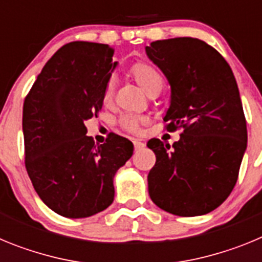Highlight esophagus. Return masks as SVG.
Listing matches in <instances>:
<instances>
[{
  "label": "esophagus",
  "instance_id": "1",
  "mask_svg": "<svg viewBox=\"0 0 262 262\" xmlns=\"http://www.w3.org/2000/svg\"><path fill=\"white\" fill-rule=\"evenodd\" d=\"M133 143H134V147H135L136 151H138V149H142V148H144V145H145L142 140H138V139H134Z\"/></svg>",
  "mask_w": 262,
  "mask_h": 262
}]
</instances>
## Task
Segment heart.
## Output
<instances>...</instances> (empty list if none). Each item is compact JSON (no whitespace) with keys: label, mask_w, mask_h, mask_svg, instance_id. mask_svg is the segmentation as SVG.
Returning a JSON list of instances; mask_svg holds the SVG:
<instances>
[{"label":"heart","mask_w":262,"mask_h":262,"mask_svg":"<svg viewBox=\"0 0 262 262\" xmlns=\"http://www.w3.org/2000/svg\"><path fill=\"white\" fill-rule=\"evenodd\" d=\"M129 76L133 77L136 84L140 86V89L144 92L147 96L155 97L161 92L164 86V77L160 73L159 69L156 67L148 64L144 61L135 62L131 68H129ZM113 96H114V85L113 82H107L106 86L103 88L102 92V101L105 105H110L113 101ZM120 127L128 133H138L140 128V123L142 120L139 118L133 117V115H126L120 119Z\"/></svg>","instance_id":"1"}]
</instances>
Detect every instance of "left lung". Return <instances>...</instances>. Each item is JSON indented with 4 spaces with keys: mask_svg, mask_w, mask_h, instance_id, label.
Here are the masks:
<instances>
[{
    "mask_svg": "<svg viewBox=\"0 0 262 262\" xmlns=\"http://www.w3.org/2000/svg\"><path fill=\"white\" fill-rule=\"evenodd\" d=\"M145 51L172 89L166 131L181 129L172 147L156 138L147 143L156 155L149 196L173 215H205L228 198L247 149L235 76L221 53L196 38L156 40Z\"/></svg>",
    "mask_w": 262,
    "mask_h": 262,
    "instance_id": "1",
    "label": "left lung"
}]
</instances>
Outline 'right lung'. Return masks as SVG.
<instances>
[{
  "label": "right lung",
  "mask_w": 262,
  "mask_h": 262,
  "mask_svg": "<svg viewBox=\"0 0 262 262\" xmlns=\"http://www.w3.org/2000/svg\"><path fill=\"white\" fill-rule=\"evenodd\" d=\"M114 48L71 41L47 61L23 103L25 165L52 211L88 217L114 201L113 178L133 156L128 139L110 133L103 144L86 136L85 120L102 110L103 88L117 67Z\"/></svg>",
  "instance_id": "add662e5"
}]
</instances>
